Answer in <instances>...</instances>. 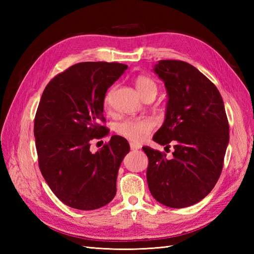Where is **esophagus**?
Listing matches in <instances>:
<instances>
[{
	"instance_id": "esophagus-1",
	"label": "esophagus",
	"mask_w": 254,
	"mask_h": 254,
	"mask_svg": "<svg viewBox=\"0 0 254 254\" xmlns=\"http://www.w3.org/2000/svg\"><path fill=\"white\" fill-rule=\"evenodd\" d=\"M130 149H131V150H137V149H140V146L134 144V143H130Z\"/></svg>"
}]
</instances>
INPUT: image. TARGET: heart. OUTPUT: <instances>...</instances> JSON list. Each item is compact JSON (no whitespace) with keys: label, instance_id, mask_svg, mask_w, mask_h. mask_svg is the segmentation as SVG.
<instances>
[{"label":"heart","instance_id":"b5f03b06","mask_svg":"<svg viewBox=\"0 0 254 254\" xmlns=\"http://www.w3.org/2000/svg\"><path fill=\"white\" fill-rule=\"evenodd\" d=\"M134 86L139 94L144 98L147 95L157 94V84L150 77L146 75H139L134 79ZM112 89H110L105 96V105L109 104L110 96L112 94ZM156 124L151 119H132L121 123L118 126V132L129 141L139 143L145 137H147L155 128Z\"/></svg>","mask_w":254,"mask_h":254}]
</instances>
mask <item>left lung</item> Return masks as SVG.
<instances>
[{"instance_id": "1", "label": "left lung", "mask_w": 254, "mask_h": 254, "mask_svg": "<svg viewBox=\"0 0 254 254\" xmlns=\"http://www.w3.org/2000/svg\"><path fill=\"white\" fill-rule=\"evenodd\" d=\"M164 81L168 101L165 121L153 135L160 145L174 144L173 158L145 146L146 172L152 197L166 206L199 202L215 187L229 143V123L215 84L181 60H160L153 66Z\"/></svg>"}]
</instances>
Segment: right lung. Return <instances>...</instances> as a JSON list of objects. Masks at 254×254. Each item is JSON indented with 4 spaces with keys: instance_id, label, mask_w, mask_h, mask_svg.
<instances>
[{
    "instance_id": "obj_1",
    "label": "right lung",
    "mask_w": 254,
    "mask_h": 254,
    "mask_svg": "<svg viewBox=\"0 0 254 254\" xmlns=\"http://www.w3.org/2000/svg\"><path fill=\"white\" fill-rule=\"evenodd\" d=\"M118 63H80L45 87L35 117L34 134L43 178L59 200L77 210H95L117 194V178L130 150L126 139L112 135L95 153L90 142L107 128L106 92L127 70Z\"/></svg>"
}]
</instances>
